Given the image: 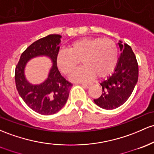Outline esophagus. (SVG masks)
Segmentation results:
<instances>
[{"mask_svg": "<svg viewBox=\"0 0 154 154\" xmlns=\"http://www.w3.org/2000/svg\"><path fill=\"white\" fill-rule=\"evenodd\" d=\"M81 85L82 86V87L84 88H90L91 86V84H81Z\"/></svg>", "mask_w": 154, "mask_h": 154, "instance_id": "1", "label": "esophagus"}]
</instances>
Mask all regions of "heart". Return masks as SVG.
I'll return each instance as SVG.
<instances>
[{"label": "heart", "instance_id": "heart-1", "mask_svg": "<svg viewBox=\"0 0 154 154\" xmlns=\"http://www.w3.org/2000/svg\"><path fill=\"white\" fill-rule=\"evenodd\" d=\"M118 60L116 44L109 38H84L74 42L69 51L60 50L56 56L59 70L69 75L78 66L80 61L82 68L76 70L71 79L78 82H86L96 77L104 78L112 73Z\"/></svg>", "mask_w": 154, "mask_h": 154}]
</instances>
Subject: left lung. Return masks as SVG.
Masks as SVG:
<instances>
[{
    "mask_svg": "<svg viewBox=\"0 0 154 154\" xmlns=\"http://www.w3.org/2000/svg\"><path fill=\"white\" fill-rule=\"evenodd\" d=\"M121 55L112 76L102 81V94L94 99L96 105L104 109H116L127 101L138 80V64L129 45L119 41Z\"/></svg>",
    "mask_w": 154,
    "mask_h": 154,
    "instance_id": "obj_1",
    "label": "left lung"
}]
</instances>
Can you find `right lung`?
<instances>
[{"mask_svg": "<svg viewBox=\"0 0 154 154\" xmlns=\"http://www.w3.org/2000/svg\"><path fill=\"white\" fill-rule=\"evenodd\" d=\"M60 38V35L51 34L33 42L22 53L15 69V83L20 96L30 109L44 116L55 114L65 105L72 86L57 67ZM38 56L50 57L53 66L46 80L33 85L25 77L24 68L30 59Z\"/></svg>", "mask_w": 154, "mask_h": 154, "instance_id": "obj_1", "label": "right lung"}]
</instances>
